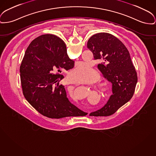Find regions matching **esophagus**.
Returning <instances> with one entry per match:
<instances>
[{"mask_svg":"<svg viewBox=\"0 0 156 156\" xmlns=\"http://www.w3.org/2000/svg\"><path fill=\"white\" fill-rule=\"evenodd\" d=\"M90 114V112H88V114Z\"/></svg>","mask_w":156,"mask_h":156,"instance_id":"34e87169","label":"esophagus"}]
</instances>
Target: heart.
I'll return each instance as SVG.
<instances>
[{"mask_svg": "<svg viewBox=\"0 0 156 156\" xmlns=\"http://www.w3.org/2000/svg\"><path fill=\"white\" fill-rule=\"evenodd\" d=\"M68 78L72 83H83L86 81L87 83H92L98 81L100 75L92 68L88 63L81 62L69 73ZM96 87L97 91L101 93L104 94L106 91L105 83L104 82L98 83ZM72 92L71 90L70 93L71 94Z\"/></svg>", "mask_w": 156, "mask_h": 156, "instance_id": "obj_1", "label": "heart"}]
</instances>
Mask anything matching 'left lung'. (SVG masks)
Masks as SVG:
<instances>
[{
	"label": "left lung",
	"instance_id": "8db88e82",
	"mask_svg": "<svg viewBox=\"0 0 156 156\" xmlns=\"http://www.w3.org/2000/svg\"><path fill=\"white\" fill-rule=\"evenodd\" d=\"M104 78L112 83L113 94L101 109L90 116H109L131 100L137 83V75L128 49L122 42L108 33L92 35L87 42Z\"/></svg>",
	"mask_w": 156,
	"mask_h": 156
}]
</instances>
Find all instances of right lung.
<instances>
[{
    "label": "right lung",
    "mask_w": 156,
    "mask_h": 156,
    "mask_svg": "<svg viewBox=\"0 0 156 156\" xmlns=\"http://www.w3.org/2000/svg\"><path fill=\"white\" fill-rule=\"evenodd\" d=\"M73 66L64 42L59 37L47 34L33 40L20 66L26 100L40 114L51 119L87 115L69 101L64 86L59 83L64 76L55 73Z\"/></svg>",
    "instance_id": "right-lung-1"
}]
</instances>
